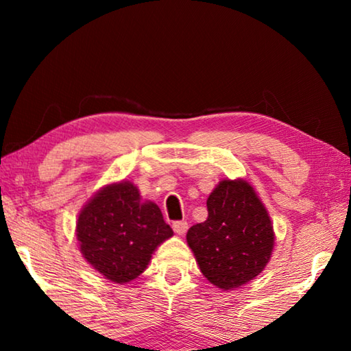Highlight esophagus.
Here are the masks:
<instances>
[{"label":"esophagus","instance_id":"esophagus-1","mask_svg":"<svg viewBox=\"0 0 351 351\" xmlns=\"http://www.w3.org/2000/svg\"><path fill=\"white\" fill-rule=\"evenodd\" d=\"M187 229H189L187 221H175L173 223V230L178 235H184L187 232Z\"/></svg>","mask_w":351,"mask_h":351}]
</instances>
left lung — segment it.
<instances>
[{
	"mask_svg": "<svg viewBox=\"0 0 351 351\" xmlns=\"http://www.w3.org/2000/svg\"><path fill=\"white\" fill-rule=\"evenodd\" d=\"M207 219L192 226L187 245L217 288H240L257 277L274 249L268 210L245 180H224L207 198Z\"/></svg>",
	"mask_w": 351,
	"mask_h": 351,
	"instance_id": "obj_1",
	"label": "left lung"
}]
</instances>
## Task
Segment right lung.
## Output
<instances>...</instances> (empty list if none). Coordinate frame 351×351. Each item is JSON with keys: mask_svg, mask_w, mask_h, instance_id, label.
Masks as SVG:
<instances>
[{"mask_svg": "<svg viewBox=\"0 0 351 351\" xmlns=\"http://www.w3.org/2000/svg\"><path fill=\"white\" fill-rule=\"evenodd\" d=\"M80 252L94 269L114 283L134 280L152 254L173 235L153 201H142L130 181L108 184L83 206L75 226Z\"/></svg>", "mask_w": 351, "mask_h": 351, "instance_id": "obj_1", "label": "right lung"}]
</instances>
